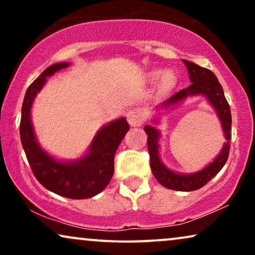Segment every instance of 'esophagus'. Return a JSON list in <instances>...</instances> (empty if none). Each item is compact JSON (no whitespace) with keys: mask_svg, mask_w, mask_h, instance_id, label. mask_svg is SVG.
<instances>
[{"mask_svg":"<svg viewBox=\"0 0 255 255\" xmlns=\"http://www.w3.org/2000/svg\"><path fill=\"white\" fill-rule=\"evenodd\" d=\"M127 118H128V124L131 125V127H140L142 124V114L140 110L138 109H133V110H130L127 115Z\"/></svg>","mask_w":255,"mask_h":255,"instance_id":"esophagus-1","label":"esophagus"}]
</instances>
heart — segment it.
<instances>
[{"label":"heart","instance_id":"obj_1","mask_svg":"<svg viewBox=\"0 0 255 255\" xmlns=\"http://www.w3.org/2000/svg\"><path fill=\"white\" fill-rule=\"evenodd\" d=\"M170 82H172V75L167 73V74H165V75L162 76V83L165 86H168Z\"/></svg>","mask_w":255,"mask_h":255}]
</instances>
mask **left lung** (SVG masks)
Wrapping results in <instances>:
<instances>
[{
    "label": "left lung",
    "mask_w": 255,
    "mask_h": 255,
    "mask_svg": "<svg viewBox=\"0 0 255 255\" xmlns=\"http://www.w3.org/2000/svg\"><path fill=\"white\" fill-rule=\"evenodd\" d=\"M184 65L188 67L189 72L190 81L193 82L186 89L180 90L175 95H173L166 102V106L174 104L179 101H182L189 95H197V94H203L208 97L210 103L217 111L219 120L222 122L223 130H224L226 141L224 147L219 155L211 162L208 167L202 169L201 172H197L190 175H182V174L173 173L172 170L166 168L162 165L159 159V151H158V139H159V131L155 130L154 128L145 127V132L147 137V148L149 153V163H151V169L153 175L158 180L160 184L163 187L168 188L172 190L177 191H193L197 190L205 186L212 177L217 175L219 170L223 168L225 162L228 161L229 153H230V139H231V110L228 101L225 99L224 92L221 83L218 82V79L212 73L210 69L201 67L194 62L183 60Z\"/></svg>",
    "instance_id": "obj_1"
}]
</instances>
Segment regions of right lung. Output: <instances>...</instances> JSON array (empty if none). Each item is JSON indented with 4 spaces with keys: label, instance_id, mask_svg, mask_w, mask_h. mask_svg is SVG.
<instances>
[{
    "label": "right lung",
    "instance_id": "obj_1",
    "mask_svg": "<svg viewBox=\"0 0 255 255\" xmlns=\"http://www.w3.org/2000/svg\"><path fill=\"white\" fill-rule=\"evenodd\" d=\"M68 65L61 62L50 66L29 86L23 101L19 134L31 170L41 186L60 196L82 200L95 196L109 184L114 175L115 153L130 127L125 118L106 125L96 134L88 154L78 161L59 162L46 154L34 137L30 109L47 76Z\"/></svg>",
    "mask_w": 255,
    "mask_h": 255
}]
</instances>
